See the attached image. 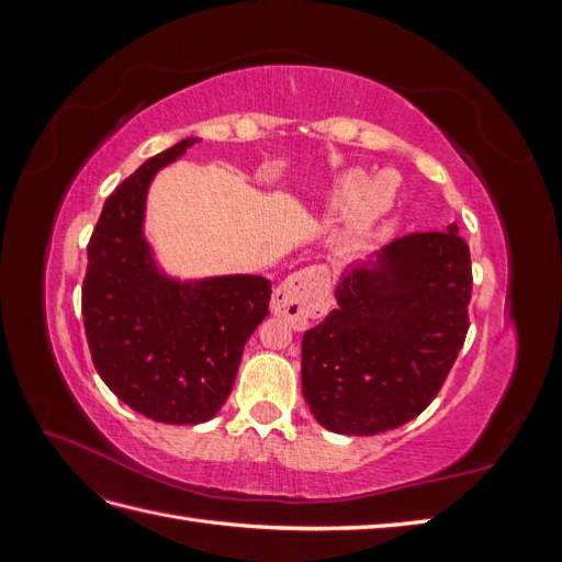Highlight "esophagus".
Returning <instances> with one entry per match:
<instances>
[{"label": "esophagus", "mask_w": 562, "mask_h": 562, "mask_svg": "<svg viewBox=\"0 0 562 562\" xmlns=\"http://www.w3.org/2000/svg\"><path fill=\"white\" fill-rule=\"evenodd\" d=\"M328 304V274L323 267L295 271L271 295V312L285 318L295 330H304L312 318L326 314Z\"/></svg>", "instance_id": "1"}]
</instances>
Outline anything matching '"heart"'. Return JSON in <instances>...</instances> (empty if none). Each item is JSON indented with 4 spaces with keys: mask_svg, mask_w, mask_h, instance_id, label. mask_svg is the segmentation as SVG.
<instances>
[{
    "mask_svg": "<svg viewBox=\"0 0 562 562\" xmlns=\"http://www.w3.org/2000/svg\"><path fill=\"white\" fill-rule=\"evenodd\" d=\"M363 180H366V176L359 173V171L345 176V180L339 182V187H337V199L349 201L353 196H359ZM389 203H391V192L386 190L384 180L372 182L368 190H363V194L356 199V203H353V209L347 217V234L349 236L366 234L382 217V213L389 209Z\"/></svg>",
    "mask_w": 562,
    "mask_h": 562,
    "instance_id": "b5f03b06",
    "label": "heart"
}]
</instances>
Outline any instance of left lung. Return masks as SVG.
<instances>
[{
	"mask_svg": "<svg viewBox=\"0 0 562 562\" xmlns=\"http://www.w3.org/2000/svg\"><path fill=\"white\" fill-rule=\"evenodd\" d=\"M471 255L457 225L345 269L337 307L302 337V394L321 427L375 436L415 419L464 345Z\"/></svg>",
	"mask_w": 562,
	"mask_h": 562,
	"instance_id": "1",
	"label": "left lung"
}]
</instances>
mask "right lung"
Segmentation results:
<instances>
[{
    "instance_id": "right-lung-1",
    "label": "right lung",
    "mask_w": 562,
    "mask_h": 562,
    "mask_svg": "<svg viewBox=\"0 0 562 562\" xmlns=\"http://www.w3.org/2000/svg\"><path fill=\"white\" fill-rule=\"evenodd\" d=\"M194 143L184 138L147 159L108 196L81 288L98 375L135 413L164 424H201L217 415L271 297L265 277L180 281L155 260L145 239L149 182Z\"/></svg>"
}]
</instances>
